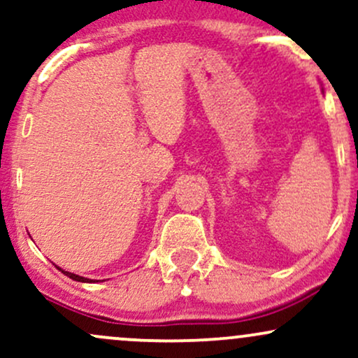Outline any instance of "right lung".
Instances as JSON below:
<instances>
[{"instance_id": "right-lung-1", "label": "right lung", "mask_w": 358, "mask_h": 358, "mask_svg": "<svg viewBox=\"0 0 358 358\" xmlns=\"http://www.w3.org/2000/svg\"><path fill=\"white\" fill-rule=\"evenodd\" d=\"M57 268H59V266H57ZM62 273L65 274V276H69L71 279H73V281H80V282H90V279H87V278H82V276H77V274H73V273H69V271H64L62 268H59Z\"/></svg>"}]
</instances>
